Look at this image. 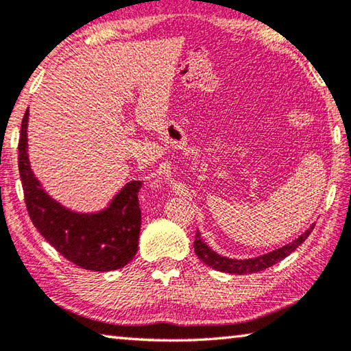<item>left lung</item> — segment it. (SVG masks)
Returning <instances> with one entry per match:
<instances>
[{"label": "left lung", "instance_id": "left-lung-1", "mask_svg": "<svg viewBox=\"0 0 351 351\" xmlns=\"http://www.w3.org/2000/svg\"><path fill=\"white\" fill-rule=\"evenodd\" d=\"M314 226L316 224H311L310 228H308L305 232L299 237V239H295L293 243H289V245L278 247L276 251L260 255V257H255V258L237 260V258L223 257V255L217 254L215 251H212V249L207 246V243H204V240L201 239V234L198 230H197V235H195L193 247H195V254L198 255V258L213 269L228 272V274H254V272L271 268L272 265H276L285 257H288L291 252L295 251V247H299L302 243L308 239V235L311 234Z\"/></svg>", "mask_w": 351, "mask_h": 351}]
</instances>
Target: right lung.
Wrapping results in <instances>:
<instances>
[{"label":"right lung","instance_id":"1","mask_svg":"<svg viewBox=\"0 0 351 351\" xmlns=\"http://www.w3.org/2000/svg\"><path fill=\"white\" fill-rule=\"evenodd\" d=\"M25 112L19 142V169L27 213L43 239L71 263L88 271L123 268L136 255L141 232L138 193L141 181H132L110 206L97 213H77L52 199L34 176L27 156Z\"/></svg>","mask_w":351,"mask_h":351}]
</instances>
